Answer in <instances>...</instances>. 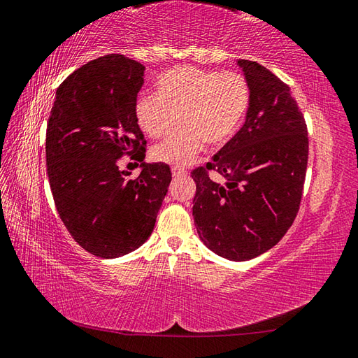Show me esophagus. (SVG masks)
Returning a JSON list of instances; mask_svg holds the SVG:
<instances>
[{"mask_svg": "<svg viewBox=\"0 0 358 358\" xmlns=\"http://www.w3.org/2000/svg\"><path fill=\"white\" fill-rule=\"evenodd\" d=\"M171 173H173L174 178H182V176L187 174L185 169H182V168H176V166L171 169Z\"/></svg>", "mask_w": 358, "mask_h": 358, "instance_id": "esophagus-1", "label": "esophagus"}]
</instances>
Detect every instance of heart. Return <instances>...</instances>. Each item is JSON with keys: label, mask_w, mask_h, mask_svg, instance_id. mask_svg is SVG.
Instances as JSON below:
<instances>
[{"label": "heart", "mask_w": 358, "mask_h": 358, "mask_svg": "<svg viewBox=\"0 0 358 358\" xmlns=\"http://www.w3.org/2000/svg\"><path fill=\"white\" fill-rule=\"evenodd\" d=\"M155 85V94L136 97L135 117L144 134L160 138L171 130L178 116L180 127L150 149L154 160L176 168L195 160L204 143L212 149L223 146L250 103L248 83L237 72L178 66L163 72Z\"/></svg>", "instance_id": "1"}]
</instances>
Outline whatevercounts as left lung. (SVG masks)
I'll list each match as a JSON object with an SVG mask.
<instances>
[{"label":"left lung","instance_id":"left-lung-1","mask_svg":"<svg viewBox=\"0 0 358 358\" xmlns=\"http://www.w3.org/2000/svg\"><path fill=\"white\" fill-rule=\"evenodd\" d=\"M250 87L242 129L193 169V218L201 242L229 261H248L277 245L302 199L308 134L291 87L255 61L239 59ZM215 171L224 185L210 179Z\"/></svg>","mask_w":358,"mask_h":358}]
</instances>
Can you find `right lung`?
<instances>
[{
    "label": "right lung",
    "mask_w": 358,
    "mask_h": 358,
    "mask_svg": "<svg viewBox=\"0 0 358 358\" xmlns=\"http://www.w3.org/2000/svg\"><path fill=\"white\" fill-rule=\"evenodd\" d=\"M144 66L124 55L90 61L62 81L47 125L45 154L56 210L81 248L103 259L149 239L171 182L166 163H146L135 117ZM142 162L131 180L122 155Z\"/></svg>",
    "instance_id": "obj_1"
}]
</instances>
